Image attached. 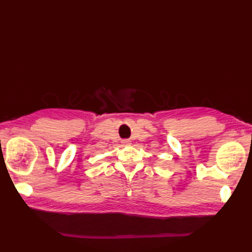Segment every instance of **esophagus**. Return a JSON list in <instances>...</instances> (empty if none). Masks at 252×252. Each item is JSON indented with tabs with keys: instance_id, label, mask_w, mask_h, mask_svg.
I'll return each mask as SVG.
<instances>
[{
	"instance_id": "34e87169",
	"label": "esophagus",
	"mask_w": 252,
	"mask_h": 252,
	"mask_svg": "<svg viewBox=\"0 0 252 252\" xmlns=\"http://www.w3.org/2000/svg\"><path fill=\"white\" fill-rule=\"evenodd\" d=\"M123 143H125V144H129V141H123Z\"/></svg>"
}]
</instances>
